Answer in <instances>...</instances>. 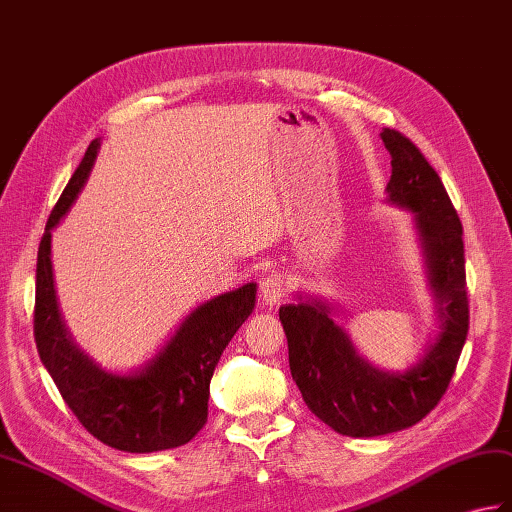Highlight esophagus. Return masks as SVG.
Returning a JSON list of instances; mask_svg holds the SVG:
<instances>
[{
	"label": "esophagus",
	"mask_w": 512,
	"mask_h": 512,
	"mask_svg": "<svg viewBox=\"0 0 512 512\" xmlns=\"http://www.w3.org/2000/svg\"><path fill=\"white\" fill-rule=\"evenodd\" d=\"M259 294L266 305H277L288 294V281H285L281 272H270L268 277L261 279Z\"/></svg>",
	"instance_id": "1"
}]
</instances>
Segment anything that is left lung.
<instances>
[{"label":"left lung","instance_id":"8db88e82","mask_svg":"<svg viewBox=\"0 0 512 512\" xmlns=\"http://www.w3.org/2000/svg\"><path fill=\"white\" fill-rule=\"evenodd\" d=\"M390 152L388 198L414 211L443 334L406 373H384L355 353L349 336L316 301L279 307L290 371L303 401L331 430L353 438L406 430L427 417L449 388L469 331L465 242L458 213L421 150L395 128H384Z\"/></svg>","mask_w":512,"mask_h":512}]
</instances>
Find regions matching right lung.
<instances>
[{"label":"right lung","mask_w":512,"mask_h":512,"mask_svg":"<svg viewBox=\"0 0 512 512\" xmlns=\"http://www.w3.org/2000/svg\"><path fill=\"white\" fill-rule=\"evenodd\" d=\"M100 141H91L78 170L54 205L37 257L34 342L69 410L85 430L130 454L174 449L192 441L207 423L209 384L222 351L251 316L255 283L200 305L144 371L104 373L74 347L56 307L50 242L52 229L85 185Z\"/></svg>","instance_id":"obj_1"}]
</instances>
